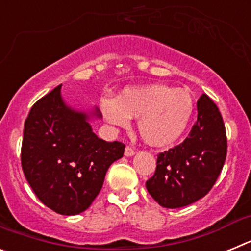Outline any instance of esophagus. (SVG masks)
Listing matches in <instances>:
<instances>
[{"instance_id":"1","label":"esophagus","mask_w":251,"mask_h":251,"mask_svg":"<svg viewBox=\"0 0 251 251\" xmlns=\"http://www.w3.org/2000/svg\"><path fill=\"white\" fill-rule=\"evenodd\" d=\"M124 154H126L127 157H132L133 154H134V148L130 147V146H127L126 150H124Z\"/></svg>"}]
</instances>
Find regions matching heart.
<instances>
[{
	"mask_svg": "<svg viewBox=\"0 0 251 251\" xmlns=\"http://www.w3.org/2000/svg\"><path fill=\"white\" fill-rule=\"evenodd\" d=\"M99 108L106 122L127 128L130 118H138V132L143 141L154 147H165L182 136L194 113L190 92L166 84L126 88L114 98L104 95Z\"/></svg>",
	"mask_w": 251,
	"mask_h": 251,
	"instance_id": "heart-1",
	"label": "heart"
}]
</instances>
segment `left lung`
<instances>
[{
    "label": "left lung",
    "instance_id": "left-lung-1",
    "mask_svg": "<svg viewBox=\"0 0 251 251\" xmlns=\"http://www.w3.org/2000/svg\"><path fill=\"white\" fill-rule=\"evenodd\" d=\"M227 139L216 104L202 94L197 121L187 138L157 156L156 172L146 182L151 196L166 208L200 200L212 188L226 159Z\"/></svg>",
    "mask_w": 251,
    "mask_h": 251
}]
</instances>
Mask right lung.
Here are the masks:
<instances>
[{
    "mask_svg": "<svg viewBox=\"0 0 251 251\" xmlns=\"http://www.w3.org/2000/svg\"><path fill=\"white\" fill-rule=\"evenodd\" d=\"M56 86L31 108L24 128L21 165L41 202L60 215L85 211L100 192L106 171L122 158L126 146L106 142L93 132L97 108H72Z\"/></svg>",
    "mask_w": 251,
    "mask_h": 251,
    "instance_id": "right-lung-1",
    "label": "right lung"
}]
</instances>
